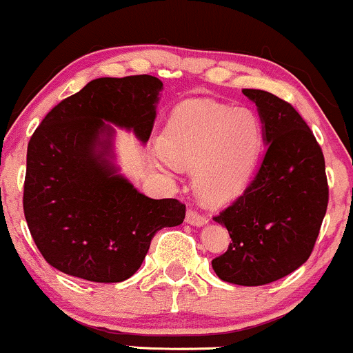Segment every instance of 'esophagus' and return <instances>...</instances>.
Instances as JSON below:
<instances>
[{
	"mask_svg": "<svg viewBox=\"0 0 353 353\" xmlns=\"http://www.w3.org/2000/svg\"><path fill=\"white\" fill-rule=\"evenodd\" d=\"M185 223L192 224V226H203L208 223V216L201 214L196 209H188V214H185Z\"/></svg>",
	"mask_w": 353,
	"mask_h": 353,
	"instance_id": "obj_1",
	"label": "esophagus"
}]
</instances>
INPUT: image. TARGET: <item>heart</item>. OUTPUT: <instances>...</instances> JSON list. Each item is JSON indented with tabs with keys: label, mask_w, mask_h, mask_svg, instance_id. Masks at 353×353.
Listing matches in <instances>:
<instances>
[{
	"label": "heart",
	"mask_w": 353,
	"mask_h": 353,
	"mask_svg": "<svg viewBox=\"0 0 353 353\" xmlns=\"http://www.w3.org/2000/svg\"><path fill=\"white\" fill-rule=\"evenodd\" d=\"M256 112L211 100H192L170 114L156 162L196 168L194 185L209 204H223L245 189L263 149Z\"/></svg>",
	"instance_id": "heart-1"
}]
</instances>
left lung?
Segmentation results:
<instances>
[{
  "mask_svg": "<svg viewBox=\"0 0 353 353\" xmlns=\"http://www.w3.org/2000/svg\"><path fill=\"white\" fill-rule=\"evenodd\" d=\"M265 125L266 152L241 196L214 216L231 236L212 259L223 281L268 285L300 268L312 254L328 206L325 157L292 103L245 88Z\"/></svg>",
  "mask_w": 353,
  "mask_h": 353,
  "instance_id": "1",
  "label": "left lung"
}]
</instances>
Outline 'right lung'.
<instances>
[{
  "label": "right lung",
  "instance_id": "1",
  "mask_svg": "<svg viewBox=\"0 0 353 353\" xmlns=\"http://www.w3.org/2000/svg\"><path fill=\"white\" fill-rule=\"evenodd\" d=\"M161 88L152 75L92 80L53 107L30 139L23 211L41 256L61 273L127 280L154 234L184 221L185 204L141 194L105 157L114 132L105 120L149 141Z\"/></svg>",
  "mask_w": 353,
  "mask_h": 353
}]
</instances>
